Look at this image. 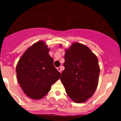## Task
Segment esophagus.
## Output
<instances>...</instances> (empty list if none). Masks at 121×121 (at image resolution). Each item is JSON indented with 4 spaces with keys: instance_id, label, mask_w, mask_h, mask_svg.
Here are the masks:
<instances>
[{
    "instance_id": "esophagus-1",
    "label": "esophagus",
    "mask_w": 121,
    "mask_h": 121,
    "mask_svg": "<svg viewBox=\"0 0 121 121\" xmlns=\"http://www.w3.org/2000/svg\"><path fill=\"white\" fill-rule=\"evenodd\" d=\"M57 70L58 71L60 72V73H61V68L60 67H57Z\"/></svg>"
}]
</instances>
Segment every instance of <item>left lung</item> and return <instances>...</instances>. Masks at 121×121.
Here are the masks:
<instances>
[{
    "mask_svg": "<svg viewBox=\"0 0 121 121\" xmlns=\"http://www.w3.org/2000/svg\"><path fill=\"white\" fill-rule=\"evenodd\" d=\"M65 52V69L61 81L72 101L82 103L92 97L98 86V58L87 46L79 43H73Z\"/></svg>",
    "mask_w": 121,
    "mask_h": 121,
    "instance_id": "1",
    "label": "left lung"
}]
</instances>
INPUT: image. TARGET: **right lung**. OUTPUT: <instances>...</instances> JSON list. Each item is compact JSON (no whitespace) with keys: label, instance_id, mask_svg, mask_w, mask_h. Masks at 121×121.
<instances>
[{"label":"right lung","instance_id":"obj_1","mask_svg":"<svg viewBox=\"0 0 121 121\" xmlns=\"http://www.w3.org/2000/svg\"><path fill=\"white\" fill-rule=\"evenodd\" d=\"M49 52L46 43L40 40L26 50L17 64L18 82L24 93L33 99L43 98L60 78Z\"/></svg>","mask_w":121,"mask_h":121}]
</instances>
